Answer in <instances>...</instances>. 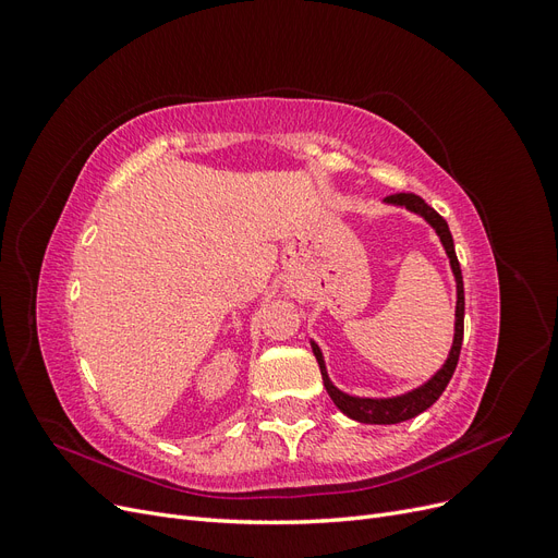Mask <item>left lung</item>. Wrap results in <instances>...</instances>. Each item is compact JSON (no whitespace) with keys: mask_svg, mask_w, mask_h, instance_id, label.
Returning <instances> with one entry per match:
<instances>
[{"mask_svg":"<svg viewBox=\"0 0 558 558\" xmlns=\"http://www.w3.org/2000/svg\"><path fill=\"white\" fill-rule=\"evenodd\" d=\"M384 205L388 207H400L408 209L416 216L424 218V221L435 230L437 238H440V244L449 258V267L451 275L456 281V314H453V342L449 349V356L442 363V367L437 373L426 379L421 386L412 388V391H404L400 396H388V398H363V396H351L344 393L342 388H337L330 377H328V367H326V359L320 347L312 340V351L316 356V363L320 367V377H324V386L330 396V400L337 404V410L342 414H347L353 421H361V424H377V426H391V424H400V421H408L418 416L421 412H426L430 404L442 396V391L447 388L456 363H459V353H461V344H463V316H465V295H463V277H461V265L459 258H456V248H453V240L451 232L445 218L437 214L433 207H428L424 199L412 193H398L384 199Z\"/></svg>","mask_w":558,"mask_h":558,"instance_id":"1","label":"left lung"}]
</instances>
